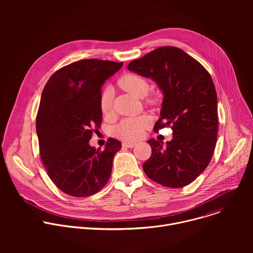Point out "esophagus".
Here are the masks:
<instances>
[{"label": "esophagus", "mask_w": 253, "mask_h": 253, "mask_svg": "<svg viewBox=\"0 0 253 253\" xmlns=\"http://www.w3.org/2000/svg\"><path fill=\"white\" fill-rule=\"evenodd\" d=\"M137 145L136 143H133V142H123L122 143V146L125 147V148H133Z\"/></svg>", "instance_id": "obj_1"}]
</instances>
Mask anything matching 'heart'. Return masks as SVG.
I'll return each mask as SVG.
<instances>
[{
    "instance_id": "obj_1",
    "label": "heart",
    "mask_w": 253,
    "mask_h": 253,
    "mask_svg": "<svg viewBox=\"0 0 253 253\" xmlns=\"http://www.w3.org/2000/svg\"><path fill=\"white\" fill-rule=\"evenodd\" d=\"M118 84L125 91L129 92L133 96L137 98H144L149 90L150 84L149 82L140 75L128 73L123 75ZM112 99H113V91L111 88H106L100 97V108L103 114H110L112 111ZM154 100H150L153 102ZM151 122V119L147 115H142L134 118H126L122 120L115 128V134L127 141H135L142 137L144 130H145Z\"/></svg>"
}]
</instances>
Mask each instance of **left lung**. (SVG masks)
<instances>
[{
	"label": "left lung",
	"instance_id": "8db88e82",
	"mask_svg": "<svg viewBox=\"0 0 253 253\" xmlns=\"http://www.w3.org/2000/svg\"><path fill=\"white\" fill-rule=\"evenodd\" d=\"M128 70L151 78L163 93L158 131L171 126L173 138L150 139L152 154L143 170L171 188L191 183L208 166L217 140V95L206 69L183 50L160 47L129 63Z\"/></svg>",
	"mask_w": 253,
	"mask_h": 253
}]
</instances>
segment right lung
Returning a JSON list of instances; mask_svg holds the SVG:
<instances>
[{"mask_svg": "<svg viewBox=\"0 0 253 253\" xmlns=\"http://www.w3.org/2000/svg\"><path fill=\"white\" fill-rule=\"evenodd\" d=\"M122 65L80 60L55 72L43 90L36 121L40 155L54 184L68 195H93L110 178L121 142L111 138L101 150L89 141L102 121L101 88Z\"/></svg>", "mask_w": 253, "mask_h": 253, "instance_id": "right-lung-1", "label": "right lung"}]
</instances>
